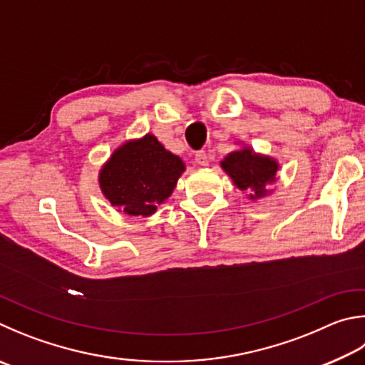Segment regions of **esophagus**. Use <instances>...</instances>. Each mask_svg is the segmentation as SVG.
Returning a JSON list of instances; mask_svg holds the SVG:
<instances>
[{"instance_id": "1", "label": "esophagus", "mask_w": 365, "mask_h": 365, "mask_svg": "<svg viewBox=\"0 0 365 365\" xmlns=\"http://www.w3.org/2000/svg\"><path fill=\"white\" fill-rule=\"evenodd\" d=\"M195 161L200 164V165H207L209 164V156H207V153H205L204 150H201V151H197V153L195 155Z\"/></svg>"}]
</instances>
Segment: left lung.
<instances>
[{"label": "left lung", "instance_id": "obj_1", "mask_svg": "<svg viewBox=\"0 0 365 365\" xmlns=\"http://www.w3.org/2000/svg\"><path fill=\"white\" fill-rule=\"evenodd\" d=\"M222 168L233 178L237 188L252 190L254 193L250 195V200H257L267 195L264 187L276 180L277 163L268 156L255 155L252 150L244 148L225 158Z\"/></svg>", "mask_w": 365, "mask_h": 365}]
</instances>
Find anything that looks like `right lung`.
Segmentation results:
<instances>
[{
    "mask_svg": "<svg viewBox=\"0 0 365 365\" xmlns=\"http://www.w3.org/2000/svg\"><path fill=\"white\" fill-rule=\"evenodd\" d=\"M183 170L180 158L148 134L119 147L103 165L98 182L116 207L129 215L148 217L172 195Z\"/></svg>",
    "mask_w": 365,
    "mask_h": 365,
    "instance_id": "1",
    "label": "right lung"
}]
</instances>
